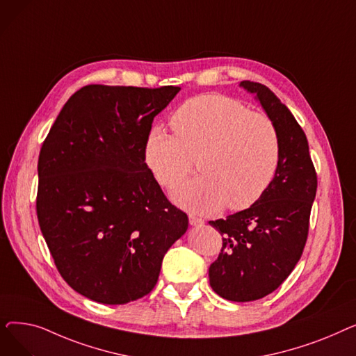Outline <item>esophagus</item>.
I'll return each instance as SVG.
<instances>
[{"label": "esophagus", "mask_w": 356, "mask_h": 356, "mask_svg": "<svg viewBox=\"0 0 356 356\" xmlns=\"http://www.w3.org/2000/svg\"><path fill=\"white\" fill-rule=\"evenodd\" d=\"M189 223L192 227H200L204 223V220L196 215H189Z\"/></svg>", "instance_id": "esophagus-1"}]
</instances>
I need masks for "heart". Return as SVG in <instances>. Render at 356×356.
<instances>
[{
	"instance_id": "obj_1",
	"label": "heart",
	"mask_w": 356,
	"mask_h": 356,
	"mask_svg": "<svg viewBox=\"0 0 356 356\" xmlns=\"http://www.w3.org/2000/svg\"><path fill=\"white\" fill-rule=\"evenodd\" d=\"M175 136L154 127L144 144V160L164 188L193 170L202 176L173 191L180 207L197 213L252 207L271 186L280 163V136L273 120L242 102L207 93L180 105L172 117Z\"/></svg>"
}]
</instances>
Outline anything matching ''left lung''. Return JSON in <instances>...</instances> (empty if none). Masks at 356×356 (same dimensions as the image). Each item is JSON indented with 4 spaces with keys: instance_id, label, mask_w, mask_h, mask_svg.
<instances>
[{
    "instance_id": "obj_1",
    "label": "left lung",
    "mask_w": 356,
    "mask_h": 356,
    "mask_svg": "<svg viewBox=\"0 0 356 356\" xmlns=\"http://www.w3.org/2000/svg\"><path fill=\"white\" fill-rule=\"evenodd\" d=\"M273 120L280 136L277 175L248 209L211 220L219 231L222 250L209 267V283L231 302H252L282 286L300 259L309 234V219L317 176L305 131L290 109L266 85L242 81Z\"/></svg>"
}]
</instances>
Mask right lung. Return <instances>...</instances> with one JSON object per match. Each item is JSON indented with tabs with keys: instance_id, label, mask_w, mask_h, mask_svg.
I'll use <instances>...</instances> for the list:
<instances>
[{
	"instance_id": "obj_1",
	"label": "right lung",
	"mask_w": 356,
	"mask_h": 356,
	"mask_svg": "<svg viewBox=\"0 0 356 356\" xmlns=\"http://www.w3.org/2000/svg\"><path fill=\"white\" fill-rule=\"evenodd\" d=\"M180 90L88 85L67 99L39 156L35 209L65 282L104 305L152 291L189 219L144 160L154 117Z\"/></svg>"
}]
</instances>
